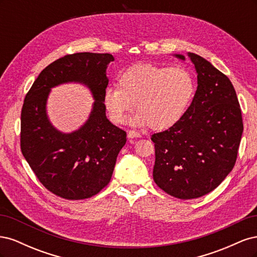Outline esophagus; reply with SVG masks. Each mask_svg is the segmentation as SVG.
Wrapping results in <instances>:
<instances>
[{"label": "esophagus", "mask_w": 257, "mask_h": 257, "mask_svg": "<svg viewBox=\"0 0 257 257\" xmlns=\"http://www.w3.org/2000/svg\"><path fill=\"white\" fill-rule=\"evenodd\" d=\"M127 137L130 139L136 138V137H141V134L137 133V132H135V131H127Z\"/></svg>", "instance_id": "1"}]
</instances>
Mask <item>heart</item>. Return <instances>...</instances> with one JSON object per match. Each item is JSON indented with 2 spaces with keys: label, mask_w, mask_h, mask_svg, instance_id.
<instances>
[{
  "label": "heart",
  "mask_w": 257,
  "mask_h": 257,
  "mask_svg": "<svg viewBox=\"0 0 257 257\" xmlns=\"http://www.w3.org/2000/svg\"><path fill=\"white\" fill-rule=\"evenodd\" d=\"M118 87L108 88L104 104L112 122L122 123L133 109L132 125L153 131L172 127L182 118L195 92V81L181 67L137 64L125 69Z\"/></svg>",
  "instance_id": "1"
}]
</instances>
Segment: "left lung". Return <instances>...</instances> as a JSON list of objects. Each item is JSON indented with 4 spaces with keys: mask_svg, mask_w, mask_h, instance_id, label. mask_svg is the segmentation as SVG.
<instances>
[{
    "mask_svg": "<svg viewBox=\"0 0 257 257\" xmlns=\"http://www.w3.org/2000/svg\"><path fill=\"white\" fill-rule=\"evenodd\" d=\"M188 54L197 73L195 95L175 125L151 136L154 182L180 199L204 196L226 178L235 166L243 132L240 105L228 77L198 54Z\"/></svg>",
    "mask_w": 257,
    "mask_h": 257,
    "instance_id": "8db88e82",
    "label": "left lung"
}]
</instances>
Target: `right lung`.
Segmentation results:
<instances>
[{"mask_svg":"<svg viewBox=\"0 0 257 257\" xmlns=\"http://www.w3.org/2000/svg\"><path fill=\"white\" fill-rule=\"evenodd\" d=\"M109 53L79 52L52 62L38 75L21 110L20 146L38 180L54 195L78 200L92 197L109 183L126 133L107 119L104 94ZM78 82L90 89L95 103L89 119L72 134L50 123L45 105L51 87Z\"/></svg>","mask_w":257,"mask_h":257,"instance_id":"obj_1","label":"right lung"}]
</instances>
